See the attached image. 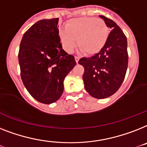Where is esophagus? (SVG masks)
<instances>
[{
	"mask_svg": "<svg viewBox=\"0 0 147 147\" xmlns=\"http://www.w3.org/2000/svg\"><path fill=\"white\" fill-rule=\"evenodd\" d=\"M79 59H80L79 57H75V59H76V62L77 63H78V61H79Z\"/></svg>",
	"mask_w": 147,
	"mask_h": 147,
	"instance_id": "34e87169",
	"label": "esophagus"
}]
</instances>
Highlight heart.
Segmentation results:
<instances>
[{"label":"heart","instance_id":"obj_1","mask_svg":"<svg viewBox=\"0 0 147 147\" xmlns=\"http://www.w3.org/2000/svg\"><path fill=\"white\" fill-rule=\"evenodd\" d=\"M65 27L59 28L58 35L63 49L68 53L73 52L78 44L86 54L97 53L105 46L109 34L106 22L98 18L71 19L65 22Z\"/></svg>","mask_w":147,"mask_h":147}]
</instances>
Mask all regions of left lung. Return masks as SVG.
I'll return each mask as SVG.
<instances>
[{
	"label": "left lung",
	"mask_w": 147,
	"mask_h": 147,
	"mask_svg": "<svg viewBox=\"0 0 147 147\" xmlns=\"http://www.w3.org/2000/svg\"><path fill=\"white\" fill-rule=\"evenodd\" d=\"M110 28L105 46L93 57L78 61L84 68V88L90 96L104 99L112 96L121 87L128 63L127 38L114 21L100 16Z\"/></svg>",
	"instance_id": "left-lung-1"
}]
</instances>
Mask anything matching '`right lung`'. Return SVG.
Here are the masks:
<instances>
[{"instance_id":"obj_1","label":"right lung","mask_w":147,"mask_h":147,"mask_svg":"<svg viewBox=\"0 0 147 147\" xmlns=\"http://www.w3.org/2000/svg\"><path fill=\"white\" fill-rule=\"evenodd\" d=\"M59 18L40 20L23 34L18 54L20 75L31 96L51 104L63 92V81L76 65L75 57L62 47Z\"/></svg>"}]
</instances>
